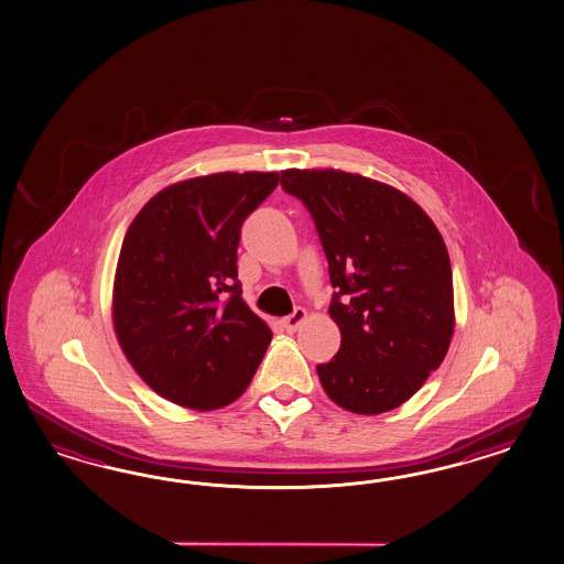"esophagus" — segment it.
<instances>
[{
	"instance_id": "obj_1",
	"label": "esophagus",
	"mask_w": 564,
	"mask_h": 564,
	"mask_svg": "<svg viewBox=\"0 0 564 564\" xmlns=\"http://www.w3.org/2000/svg\"><path fill=\"white\" fill-rule=\"evenodd\" d=\"M305 308H294V313H292V315L282 319V325H284V329H286V332H296V329L301 327V323L305 322Z\"/></svg>"
}]
</instances>
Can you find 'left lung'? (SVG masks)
Listing matches in <instances>:
<instances>
[{"label":"left lung","instance_id":"left-lung-1","mask_svg":"<svg viewBox=\"0 0 564 564\" xmlns=\"http://www.w3.org/2000/svg\"><path fill=\"white\" fill-rule=\"evenodd\" d=\"M311 212L329 263V315L341 344L319 365L329 400L355 414L408 402L449 350V253L435 223L400 189L338 169L282 171Z\"/></svg>","mask_w":564,"mask_h":564}]
</instances>
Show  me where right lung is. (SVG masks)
Masks as SVG:
<instances>
[{
  "label": "right lung",
  "instance_id": "add662e5",
  "mask_svg": "<svg viewBox=\"0 0 564 564\" xmlns=\"http://www.w3.org/2000/svg\"><path fill=\"white\" fill-rule=\"evenodd\" d=\"M278 181L253 171L178 181L129 225L115 272V334L164 400L206 412L251 383L272 329L242 301L237 249L245 218Z\"/></svg>",
  "mask_w": 564,
  "mask_h": 564
}]
</instances>
